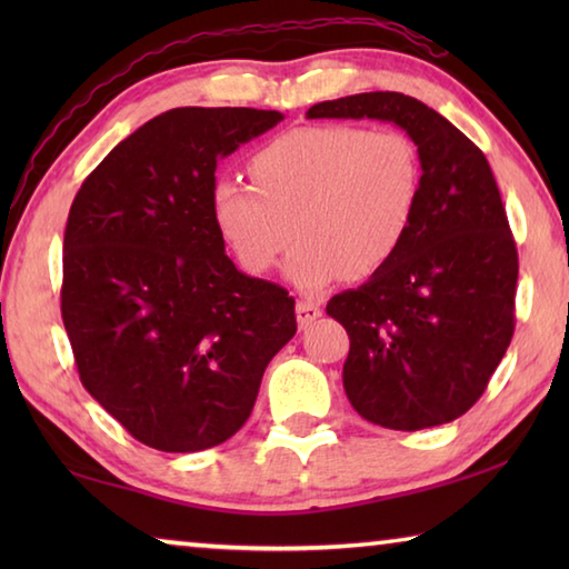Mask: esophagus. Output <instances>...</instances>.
Here are the masks:
<instances>
[{
	"instance_id": "obj_1",
	"label": "esophagus",
	"mask_w": 569,
	"mask_h": 569,
	"mask_svg": "<svg viewBox=\"0 0 569 569\" xmlns=\"http://www.w3.org/2000/svg\"><path fill=\"white\" fill-rule=\"evenodd\" d=\"M321 316V303L319 301H311V298H301V301L296 303V319L301 329L306 326H311L316 319Z\"/></svg>"
}]
</instances>
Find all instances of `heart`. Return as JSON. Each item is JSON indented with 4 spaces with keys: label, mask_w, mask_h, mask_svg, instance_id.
Returning <instances> with one entry per match:
<instances>
[{
    "label": "heart",
    "mask_w": 569,
    "mask_h": 569,
    "mask_svg": "<svg viewBox=\"0 0 569 569\" xmlns=\"http://www.w3.org/2000/svg\"><path fill=\"white\" fill-rule=\"evenodd\" d=\"M250 176L216 182L220 230L250 273H266L303 236L288 278L316 291L393 261L417 220L423 168L403 130L331 122L278 134L250 158Z\"/></svg>",
    "instance_id": "b5f03b06"
}]
</instances>
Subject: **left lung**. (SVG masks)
I'll return each mask as SVG.
<instances>
[{
	"label": "left lung",
	"mask_w": 569,
	"mask_h": 569,
	"mask_svg": "<svg viewBox=\"0 0 569 569\" xmlns=\"http://www.w3.org/2000/svg\"><path fill=\"white\" fill-rule=\"evenodd\" d=\"M306 118H371L407 130L421 198L393 261L326 313L349 333L343 389L366 421L417 431L475 407L515 333L517 246L492 168L437 110L401 92L313 104Z\"/></svg>",
	"instance_id": "8db88e82"
}]
</instances>
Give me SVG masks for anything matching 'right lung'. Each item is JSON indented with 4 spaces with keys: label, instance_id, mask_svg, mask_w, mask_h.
Here are the masks:
<instances>
[{
    "label": "right lung",
    "instance_id": "obj_1",
    "mask_svg": "<svg viewBox=\"0 0 569 569\" xmlns=\"http://www.w3.org/2000/svg\"><path fill=\"white\" fill-rule=\"evenodd\" d=\"M281 120L168 110L112 148L72 200L60 296L77 373L152 449L233 437L296 333L293 298L238 271L213 213L218 160Z\"/></svg>",
    "mask_w": 569,
    "mask_h": 569
}]
</instances>
